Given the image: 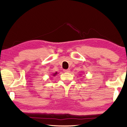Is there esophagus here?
I'll return each instance as SVG.
<instances>
[{
  "instance_id": "34e87169",
  "label": "esophagus",
  "mask_w": 127,
  "mask_h": 127,
  "mask_svg": "<svg viewBox=\"0 0 127 127\" xmlns=\"http://www.w3.org/2000/svg\"><path fill=\"white\" fill-rule=\"evenodd\" d=\"M70 69H64V72H66V73H69V72H70Z\"/></svg>"
}]
</instances>
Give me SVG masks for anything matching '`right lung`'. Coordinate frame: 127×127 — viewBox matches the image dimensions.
Listing matches in <instances>:
<instances>
[{
	"instance_id": "obj_1",
	"label": "right lung",
	"mask_w": 127,
	"mask_h": 127,
	"mask_svg": "<svg viewBox=\"0 0 127 127\" xmlns=\"http://www.w3.org/2000/svg\"><path fill=\"white\" fill-rule=\"evenodd\" d=\"M58 74V73H57V72H56L55 73H53V76H56V75H57Z\"/></svg>"
}]
</instances>
